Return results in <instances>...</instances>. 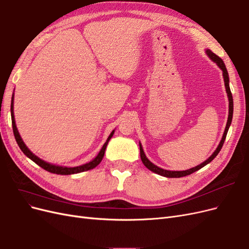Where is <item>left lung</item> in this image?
Returning a JSON list of instances; mask_svg holds the SVG:
<instances>
[{
	"label": "left lung",
	"mask_w": 249,
	"mask_h": 249,
	"mask_svg": "<svg viewBox=\"0 0 249 249\" xmlns=\"http://www.w3.org/2000/svg\"><path fill=\"white\" fill-rule=\"evenodd\" d=\"M206 53L207 55L209 56V58L212 60L213 62H215L218 66H219V69L222 71V74H223V80H224V86H225V90H227V93H228V97H229V117H228V123H227V126H225V130H224V133H223V136L221 138V141L219 143V145L217 146L215 152L211 155V157L209 158V159H207L205 162H202L201 164L197 165L196 167H193V168H190V169H187V170H183V171H170V170H165L163 168H160L158 167L157 165L153 164L152 162H150L144 152H143V148H142V145L141 143L139 142V146H140V158H141V161L142 163L145 165V167L148 168L150 171H153L155 173H158V175H160L162 177H166V178H182V177H186V176H189L191 175V173L195 172L199 170L200 168H202L203 166H206L207 164H209L211 161H212L214 158L218 155V153L220 152V149L223 145L224 143V140H225V137H227V134H228V131H229V127L231 124V119H232V112H233V102H232V95H231V89H230V79H229V73H228V71H227V67H225L222 59L220 57H218L217 55H215L214 53L211 51V50H206Z\"/></svg>",
	"instance_id": "obj_1"
}]
</instances>
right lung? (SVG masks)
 Listing matches in <instances>:
<instances>
[{
  "instance_id": "right-lung-1",
  "label": "right lung",
  "mask_w": 249,
  "mask_h": 249,
  "mask_svg": "<svg viewBox=\"0 0 249 249\" xmlns=\"http://www.w3.org/2000/svg\"><path fill=\"white\" fill-rule=\"evenodd\" d=\"M13 100L14 97L12 95V100H11V119H12V129H13V134H14V137H16V140L18 142V144L19 146V148L21 149V152L24 153L29 159H31L33 162H35L37 165H39L40 167H42L43 169H46L47 171H50L52 173H56V175H62V176H66V175H73V173H79V172H83V171H87L90 169H93L94 167H96L97 165L101 163V161L103 160L104 155H105V150H106V147L108 145V142L109 140L112 138L113 134H114V130L111 132V134L109 135V137L107 139V141L105 142V144L103 145L102 149L100 150L99 155H97L92 161H90L89 163L86 164H83L81 166H77V167H63V166H58V165H54V164H51L48 163L46 161L41 160L40 158H38L37 156H35L31 150H30L26 144L22 141L20 135L18 131V127L16 124V120H14V114H13Z\"/></svg>"
}]
</instances>
